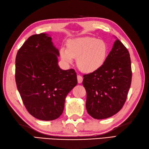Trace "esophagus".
I'll list each match as a JSON object with an SVG mask.
<instances>
[{"label":"esophagus","instance_id":"34e87169","mask_svg":"<svg viewBox=\"0 0 149 149\" xmlns=\"http://www.w3.org/2000/svg\"><path fill=\"white\" fill-rule=\"evenodd\" d=\"M83 78L82 77L81 75H77V82L78 83H82V82H83Z\"/></svg>","mask_w":149,"mask_h":149}]
</instances>
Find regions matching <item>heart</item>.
<instances>
[{"mask_svg":"<svg viewBox=\"0 0 149 149\" xmlns=\"http://www.w3.org/2000/svg\"><path fill=\"white\" fill-rule=\"evenodd\" d=\"M108 50L105 41L93 37H81L69 40L67 49L63 47L60 50V56L68 63H72L74 58L77 59L78 68L82 72L90 74L103 66Z\"/></svg>","mask_w":149,"mask_h":149,"instance_id":"heart-1","label":"heart"}]
</instances>
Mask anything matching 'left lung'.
Here are the masks:
<instances>
[{
    "mask_svg": "<svg viewBox=\"0 0 149 149\" xmlns=\"http://www.w3.org/2000/svg\"><path fill=\"white\" fill-rule=\"evenodd\" d=\"M116 38L103 66L84 75L83 84L86 91V107L93 118H109L124 105L130 88L132 72L129 51Z\"/></svg>",
    "mask_w": 149,
    "mask_h": 149,
    "instance_id": "1",
    "label": "left lung"
}]
</instances>
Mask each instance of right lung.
I'll use <instances>...</instances> for the list:
<instances>
[{
    "label": "right lung",
    "instance_id": "add662e5",
    "mask_svg": "<svg viewBox=\"0 0 149 149\" xmlns=\"http://www.w3.org/2000/svg\"><path fill=\"white\" fill-rule=\"evenodd\" d=\"M59 50L47 33L30 36L18 50L15 80L25 107L41 120H54L62 115L66 97L77 84L74 69L58 65Z\"/></svg>",
    "mask_w": 149,
    "mask_h": 149
}]
</instances>
